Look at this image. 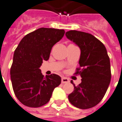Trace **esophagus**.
I'll return each instance as SVG.
<instances>
[{
  "instance_id": "obj_1",
  "label": "esophagus",
  "mask_w": 122,
  "mask_h": 122,
  "mask_svg": "<svg viewBox=\"0 0 122 122\" xmlns=\"http://www.w3.org/2000/svg\"><path fill=\"white\" fill-rule=\"evenodd\" d=\"M61 82H62V84L68 83V82H69V80L67 78L62 77V79H61Z\"/></svg>"
}]
</instances>
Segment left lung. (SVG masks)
I'll return each instance as SVG.
<instances>
[{
	"label": "left lung",
	"mask_w": 122,
	"mask_h": 122,
	"mask_svg": "<svg viewBox=\"0 0 122 122\" xmlns=\"http://www.w3.org/2000/svg\"><path fill=\"white\" fill-rule=\"evenodd\" d=\"M66 36L81 50L77 74L81 77V82L74 86L68 95L71 104L82 109L95 106L101 101L110 84V60L106 47L92 34L77 30H70Z\"/></svg>",
	"instance_id": "left-lung-1"
}]
</instances>
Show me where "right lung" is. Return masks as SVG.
I'll use <instances>...</instances> for the list:
<instances>
[{
  "label": "right lung",
  "instance_id": "obj_1",
  "mask_svg": "<svg viewBox=\"0 0 122 122\" xmlns=\"http://www.w3.org/2000/svg\"><path fill=\"white\" fill-rule=\"evenodd\" d=\"M65 33L63 29L40 28L24 36L15 51L10 71L12 86L16 97L26 106L46 104L61 84L60 76L44 77L40 67L43 61L49 59L52 46Z\"/></svg>",
  "mask_w": 122,
  "mask_h": 122
}]
</instances>
